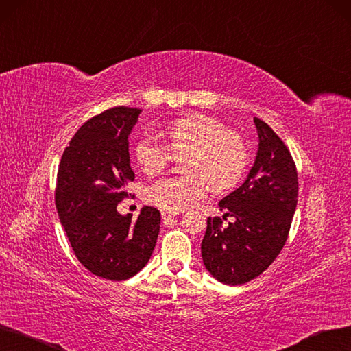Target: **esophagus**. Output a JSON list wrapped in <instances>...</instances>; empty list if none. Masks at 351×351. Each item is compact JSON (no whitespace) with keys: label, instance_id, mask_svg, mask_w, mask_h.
Masks as SVG:
<instances>
[{"label":"esophagus","instance_id":"1","mask_svg":"<svg viewBox=\"0 0 351 351\" xmlns=\"http://www.w3.org/2000/svg\"><path fill=\"white\" fill-rule=\"evenodd\" d=\"M178 215H180L178 212H173V210H161V217H162L164 220L176 217V216H178Z\"/></svg>","mask_w":351,"mask_h":351}]
</instances>
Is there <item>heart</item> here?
I'll return each mask as SVG.
<instances>
[{"label": "heart", "mask_w": 351, "mask_h": 351, "mask_svg": "<svg viewBox=\"0 0 351 351\" xmlns=\"http://www.w3.org/2000/svg\"><path fill=\"white\" fill-rule=\"evenodd\" d=\"M165 143L156 136L139 138L134 157L141 170L158 174L173 156L186 154L183 167L187 174L167 177L147 190L151 204L162 210H184L202 200L210 186L226 193L241 184L247 165L249 151L245 139L215 118L190 114L167 123Z\"/></svg>", "instance_id": "b5f03b06"}]
</instances>
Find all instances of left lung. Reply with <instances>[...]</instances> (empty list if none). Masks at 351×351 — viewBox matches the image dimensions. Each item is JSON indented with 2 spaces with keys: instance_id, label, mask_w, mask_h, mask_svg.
<instances>
[{
  "instance_id": "obj_1",
  "label": "left lung",
  "mask_w": 351,
  "mask_h": 351,
  "mask_svg": "<svg viewBox=\"0 0 351 351\" xmlns=\"http://www.w3.org/2000/svg\"><path fill=\"white\" fill-rule=\"evenodd\" d=\"M258 152L245 183L219 202L223 219H207L202 242L206 269L219 282L242 285L259 276L284 247L297 208L298 174L282 139L268 123L254 119Z\"/></svg>"
}]
</instances>
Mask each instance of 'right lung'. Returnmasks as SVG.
Wrapping results in <instances>:
<instances>
[{
  "label": "right lung",
  "instance_id": "1",
  "mask_svg": "<svg viewBox=\"0 0 351 351\" xmlns=\"http://www.w3.org/2000/svg\"><path fill=\"white\" fill-rule=\"evenodd\" d=\"M141 109L117 106L79 128L58 171L56 208L76 258L93 275L123 281L141 271L156 247L161 215L143 207L136 220L118 213L135 174L128 136Z\"/></svg>",
  "mask_w": 351,
  "mask_h": 351
}]
</instances>
